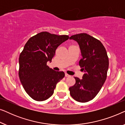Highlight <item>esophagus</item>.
<instances>
[{"mask_svg": "<svg viewBox=\"0 0 125 125\" xmlns=\"http://www.w3.org/2000/svg\"><path fill=\"white\" fill-rule=\"evenodd\" d=\"M65 77H71V76H70V75H69L68 74H67V73H65Z\"/></svg>", "mask_w": 125, "mask_h": 125, "instance_id": "esophagus-1", "label": "esophagus"}]
</instances>
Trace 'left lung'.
Returning <instances> with one entry per match:
<instances>
[{"label":"left lung","mask_w":125,"mask_h":125,"mask_svg":"<svg viewBox=\"0 0 125 125\" xmlns=\"http://www.w3.org/2000/svg\"><path fill=\"white\" fill-rule=\"evenodd\" d=\"M69 39L76 41L79 45L82 56L79 65L84 72L82 79L74 77L76 83L69 88L70 94L77 101L86 102L96 96L106 79L107 52L100 40L87 33L73 35Z\"/></svg>","instance_id":"left-lung-1"}]
</instances>
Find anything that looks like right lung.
Returning <instances> with one entry per match:
<instances>
[{
  "mask_svg": "<svg viewBox=\"0 0 125 125\" xmlns=\"http://www.w3.org/2000/svg\"><path fill=\"white\" fill-rule=\"evenodd\" d=\"M69 38L42 32L31 37L20 54L19 76L27 93L34 100L42 101L53 94L57 83L65 76L48 65L52 61L57 48Z\"/></svg>",
  "mask_w": 125,
  "mask_h": 125,
  "instance_id": "1",
  "label": "right lung"
}]
</instances>
